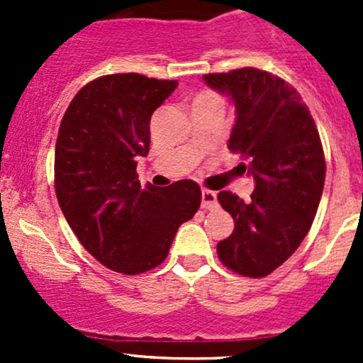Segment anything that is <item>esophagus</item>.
Listing matches in <instances>:
<instances>
[{"instance_id":"1","label":"esophagus","mask_w":363,"mask_h":363,"mask_svg":"<svg viewBox=\"0 0 363 363\" xmlns=\"http://www.w3.org/2000/svg\"><path fill=\"white\" fill-rule=\"evenodd\" d=\"M218 207V196L211 189H202V208L211 211V208Z\"/></svg>"}]
</instances>
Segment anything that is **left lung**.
<instances>
[{"label": "left lung", "mask_w": 363, "mask_h": 363, "mask_svg": "<svg viewBox=\"0 0 363 363\" xmlns=\"http://www.w3.org/2000/svg\"><path fill=\"white\" fill-rule=\"evenodd\" d=\"M203 80L235 101L228 149L250 161L256 182L247 202L219 191L235 228L218 242V256L235 274L265 277L294 255L314 221L327 172L320 133L298 91L265 69L207 73Z\"/></svg>", "instance_id": "1"}]
</instances>
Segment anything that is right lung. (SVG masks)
<instances>
[{"mask_svg": "<svg viewBox=\"0 0 363 363\" xmlns=\"http://www.w3.org/2000/svg\"><path fill=\"white\" fill-rule=\"evenodd\" d=\"M177 80L113 73L91 80L69 101L56 142L54 188L69 228L113 272L135 276L164 262L177 228L199 211L195 181L142 188L151 116Z\"/></svg>", "mask_w": 363, "mask_h": 363, "instance_id": "add662e5", "label": "right lung"}]
</instances>
